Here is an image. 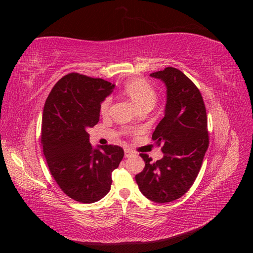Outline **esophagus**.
Segmentation results:
<instances>
[{
  "label": "esophagus",
  "mask_w": 253,
  "mask_h": 253,
  "mask_svg": "<svg viewBox=\"0 0 253 253\" xmlns=\"http://www.w3.org/2000/svg\"><path fill=\"white\" fill-rule=\"evenodd\" d=\"M133 155H135V152H133L132 150H129V149H125V156L126 157H131Z\"/></svg>",
  "instance_id": "obj_1"
}]
</instances>
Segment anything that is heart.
I'll list each match as a JSON object with an SVG mask.
<instances>
[{"label":"heart","mask_w":253,"mask_h":253,"mask_svg":"<svg viewBox=\"0 0 253 253\" xmlns=\"http://www.w3.org/2000/svg\"><path fill=\"white\" fill-rule=\"evenodd\" d=\"M124 91L126 96L135 103L137 109H149L151 110L157 101V93L152 84L144 79H131L125 82ZM111 104V97H106L100 103L99 111L102 115H106L109 112Z\"/></svg>","instance_id":"b5f03b06"}]
</instances>
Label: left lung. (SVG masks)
Here are the masks:
<instances>
[{"mask_svg": "<svg viewBox=\"0 0 253 253\" xmlns=\"http://www.w3.org/2000/svg\"><path fill=\"white\" fill-rule=\"evenodd\" d=\"M150 76L167 86L165 117L152 135L163 145L164 157L152 163L141 153L145 166L135 179L145 197L163 204L178 200L192 187L209 147V133L201 91L185 74L169 66Z\"/></svg>", "mask_w": 253, "mask_h": 253, "instance_id": "obj_1", "label": "left lung"}]
</instances>
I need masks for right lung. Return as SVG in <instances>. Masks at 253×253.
Segmentation results:
<instances>
[{"label": "right lung", "mask_w": 253, "mask_h": 253, "mask_svg": "<svg viewBox=\"0 0 253 253\" xmlns=\"http://www.w3.org/2000/svg\"><path fill=\"white\" fill-rule=\"evenodd\" d=\"M114 86L71 73L55 84L44 104L41 143L48 169L60 189L79 203H95L109 193L112 172L125 156L118 145L93 149L86 132L98 124L99 106Z\"/></svg>", "instance_id": "obj_1"}]
</instances>
